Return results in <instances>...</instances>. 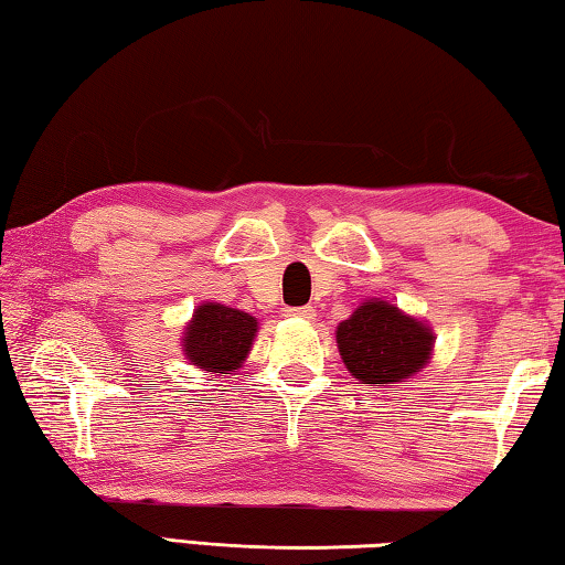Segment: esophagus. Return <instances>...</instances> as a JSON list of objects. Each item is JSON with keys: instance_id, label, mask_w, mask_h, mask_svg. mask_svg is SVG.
I'll list each match as a JSON object with an SVG mask.
<instances>
[{"instance_id": "1", "label": "esophagus", "mask_w": 565, "mask_h": 565, "mask_svg": "<svg viewBox=\"0 0 565 565\" xmlns=\"http://www.w3.org/2000/svg\"><path fill=\"white\" fill-rule=\"evenodd\" d=\"M286 317L309 321L317 317V309H313V306H286Z\"/></svg>"}]
</instances>
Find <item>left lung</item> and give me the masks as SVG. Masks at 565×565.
Returning a JSON list of instances; mask_svg holds the SVG:
<instances>
[{
  "instance_id": "obj_1",
  "label": "left lung",
  "mask_w": 565,
  "mask_h": 565,
  "mask_svg": "<svg viewBox=\"0 0 565 565\" xmlns=\"http://www.w3.org/2000/svg\"><path fill=\"white\" fill-rule=\"evenodd\" d=\"M341 359L363 384H396L431 356L434 333L386 301H366L337 331Z\"/></svg>"
}]
</instances>
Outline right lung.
<instances>
[{
	"label": "right lung",
	"mask_w": 565,
	"mask_h": 565,
	"mask_svg": "<svg viewBox=\"0 0 565 565\" xmlns=\"http://www.w3.org/2000/svg\"><path fill=\"white\" fill-rule=\"evenodd\" d=\"M256 337V319L224 303H204L194 311L184 351L199 369L226 374L242 366Z\"/></svg>",
	"instance_id": "right-lung-1"
}]
</instances>
